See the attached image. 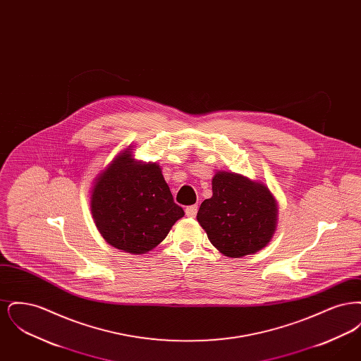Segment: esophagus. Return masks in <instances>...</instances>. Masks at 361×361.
I'll return each mask as SVG.
<instances>
[{
	"label": "esophagus",
	"mask_w": 361,
	"mask_h": 361,
	"mask_svg": "<svg viewBox=\"0 0 361 361\" xmlns=\"http://www.w3.org/2000/svg\"><path fill=\"white\" fill-rule=\"evenodd\" d=\"M197 209H199V207L196 206H189L185 208V214H187V216L189 218H195L196 216V214H197Z\"/></svg>",
	"instance_id": "esophagus-1"
}]
</instances>
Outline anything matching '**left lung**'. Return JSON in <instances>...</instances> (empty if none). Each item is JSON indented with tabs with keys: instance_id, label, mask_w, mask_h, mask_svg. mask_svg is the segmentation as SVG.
Listing matches in <instances>:
<instances>
[{
	"instance_id": "left-lung-1",
	"label": "left lung",
	"mask_w": 361,
	"mask_h": 361,
	"mask_svg": "<svg viewBox=\"0 0 361 361\" xmlns=\"http://www.w3.org/2000/svg\"><path fill=\"white\" fill-rule=\"evenodd\" d=\"M196 218L221 253L240 258L255 255L272 240L277 202L262 183L235 173L216 172L212 196L202 203Z\"/></svg>"
}]
</instances>
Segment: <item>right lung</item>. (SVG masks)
Listing matches in <instances>:
<instances>
[{
  "instance_id": "1",
  "label": "right lung",
  "mask_w": 361,
  "mask_h": 361,
  "mask_svg": "<svg viewBox=\"0 0 361 361\" xmlns=\"http://www.w3.org/2000/svg\"><path fill=\"white\" fill-rule=\"evenodd\" d=\"M130 150L116 155L94 180L90 211L109 245L143 255L166 238L184 209L174 203L159 165L137 162Z\"/></svg>"
}]
</instances>
